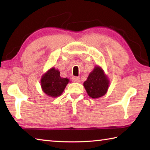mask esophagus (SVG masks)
Here are the masks:
<instances>
[{"label": "esophagus", "mask_w": 150, "mask_h": 150, "mask_svg": "<svg viewBox=\"0 0 150 150\" xmlns=\"http://www.w3.org/2000/svg\"><path fill=\"white\" fill-rule=\"evenodd\" d=\"M72 81H73V82L79 83V82H80V78L79 77H72Z\"/></svg>", "instance_id": "esophagus-1"}]
</instances>
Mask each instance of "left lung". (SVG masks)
I'll use <instances>...</instances> for the list:
<instances>
[{"mask_svg": "<svg viewBox=\"0 0 150 150\" xmlns=\"http://www.w3.org/2000/svg\"><path fill=\"white\" fill-rule=\"evenodd\" d=\"M88 95L97 98L105 95L109 87V80L104 71L99 66H95L83 83Z\"/></svg>", "mask_w": 150, "mask_h": 150, "instance_id": "1", "label": "left lung"}]
</instances>
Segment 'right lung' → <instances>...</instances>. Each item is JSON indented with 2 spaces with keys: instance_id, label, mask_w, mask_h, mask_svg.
Segmentation results:
<instances>
[{
  "instance_id": "add662e5",
  "label": "right lung",
  "mask_w": 150,
  "mask_h": 150,
  "mask_svg": "<svg viewBox=\"0 0 150 150\" xmlns=\"http://www.w3.org/2000/svg\"><path fill=\"white\" fill-rule=\"evenodd\" d=\"M69 80L61 77L59 70L51 68L43 75L41 79V86L44 92L52 97H57L62 95Z\"/></svg>"
}]
</instances>
